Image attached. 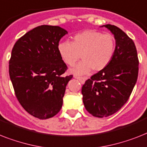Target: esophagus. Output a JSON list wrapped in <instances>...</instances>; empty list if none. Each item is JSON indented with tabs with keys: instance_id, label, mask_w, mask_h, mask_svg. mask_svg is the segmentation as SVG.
<instances>
[{
	"instance_id": "obj_1",
	"label": "esophagus",
	"mask_w": 147,
	"mask_h": 147,
	"mask_svg": "<svg viewBox=\"0 0 147 147\" xmlns=\"http://www.w3.org/2000/svg\"><path fill=\"white\" fill-rule=\"evenodd\" d=\"M74 78H76V79L79 80L80 82H81V83H82V84H84V82H85V78H84L78 77V76H74Z\"/></svg>"
}]
</instances>
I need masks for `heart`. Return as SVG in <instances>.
Wrapping results in <instances>:
<instances>
[{"mask_svg": "<svg viewBox=\"0 0 147 147\" xmlns=\"http://www.w3.org/2000/svg\"><path fill=\"white\" fill-rule=\"evenodd\" d=\"M115 49V39L109 34L86 30L75 34L71 42L60 41L57 51L63 61L73 65L80 58L81 63L70 69L75 75H84L90 70L100 71L109 64Z\"/></svg>", "mask_w": 147, "mask_h": 147, "instance_id": "obj_1", "label": "heart"}]
</instances>
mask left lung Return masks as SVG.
<instances>
[{"label": "left lung", "mask_w": 147, "mask_h": 147, "mask_svg": "<svg viewBox=\"0 0 147 147\" xmlns=\"http://www.w3.org/2000/svg\"><path fill=\"white\" fill-rule=\"evenodd\" d=\"M115 39L114 56L107 67L90 77L82 86L83 102L93 116L113 115L127 101L138 76V53L133 40L113 25H104Z\"/></svg>", "instance_id": "left-lung-1"}]
</instances>
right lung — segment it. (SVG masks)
Listing matches in <instances>:
<instances>
[{
    "label": "right lung",
    "instance_id": "obj_1",
    "mask_svg": "<svg viewBox=\"0 0 147 147\" xmlns=\"http://www.w3.org/2000/svg\"><path fill=\"white\" fill-rule=\"evenodd\" d=\"M68 32L59 26H38L14 45L9 74L16 96L30 115L39 119L53 117L63 106L68 82L67 66L57 51Z\"/></svg>",
    "mask_w": 147,
    "mask_h": 147
}]
</instances>
